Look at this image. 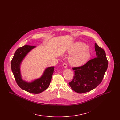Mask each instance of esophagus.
Instances as JSON below:
<instances>
[{"mask_svg":"<svg viewBox=\"0 0 120 120\" xmlns=\"http://www.w3.org/2000/svg\"><path fill=\"white\" fill-rule=\"evenodd\" d=\"M63 67H64V68H67L68 67L67 64L66 63H64L63 64Z\"/></svg>","mask_w":120,"mask_h":120,"instance_id":"1","label":"esophagus"}]
</instances>
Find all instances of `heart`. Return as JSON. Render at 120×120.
<instances>
[{
  "label": "heart",
  "instance_id": "1",
  "mask_svg": "<svg viewBox=\"0 0 120 120\" xmlns=\"http://www.w3.org/2000/svg\"><path fill=\"white\" fill-rule=\"evenodd\" d=\"M71 54L69 57V63L75 67H79L85 64L90 57V52L87 45L80 42L72 44L67 50Z\"/></svg>",
  "mask_w": 120,
  "mask_h": 120
}]
</instances>
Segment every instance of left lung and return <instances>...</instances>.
Returning a JSON list of instances; mask_svg holds the SVG:
<instances>
[{
	"mask_svg": "<svg viewBox=\"0 0 120 120\" xmlns=\"http://www.w3.org/2000/svg\"><path fill=\"white\" fill-rule=\"evenodd\" d=\"M96 57L83 66L73 68L75 72L72 80L69 85L78 93L90 91L102 82L108 67L106 53L97 44H94Z\"/></svg>",
	"mask_w": 120,
	"mask_h": 120,
	"instance_id": "obj_1",
	"label": "left lung"
}]
</instances>
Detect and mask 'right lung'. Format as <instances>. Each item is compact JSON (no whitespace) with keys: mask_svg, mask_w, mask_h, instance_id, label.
Instances as JSON below:
<instances>
[{"mask_svg":"<svg viewBox=\"0 0 120 120\" xmlns=\"http://www.w3.org/2000/svg\"><path fill=\"white\" fill-rule=\"evenodd\" d=\"M36 47L25 45L18 48L11 60V68L17 83L22 89L33 94H39L46 90L50 85L54 67L45 69L40 77L27 81L24 80L21 71V67L24 59Z\"/></svg>","mask_w":120,"mask_h":120,"instance_id":"obj_1","label":"right lung"}]
</instances>
